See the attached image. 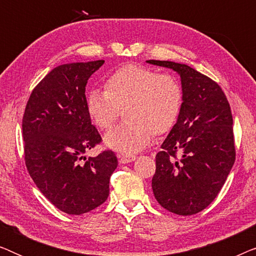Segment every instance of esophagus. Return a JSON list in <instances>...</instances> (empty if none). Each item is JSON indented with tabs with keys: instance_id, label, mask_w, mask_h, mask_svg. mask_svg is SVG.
Instances as JSON below:
<instances>
[{
	"instance_id": "34e87169",
	"label": "esophagus",
	"mask_w": 256,
	"mask_h": 256,
	"mask_svg": "<svg viewBox=\"0 0 256 256\" xmlns=\"http://www.w3.org/2000/svg\"><path fill=\"white\" fill-rule=\"evenodd\" d=\"M118 162H120V164H127L136 160V156L132 155V154H124V155H118Z\"/></svg>"
}]
</instances>
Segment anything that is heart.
I'll use <instances>...</instances> for the list:
<instances>
[{"mask_svg":"<svg viewBox=\"0 0 256 256\" xmlns=\"http://www.w3.org/2000/svg\"><path fill=\"white\" fill-rule=\"evenodd\" d=\"M184 93L176 76L138 64H126L108 76L104 92L87 94V114L96 127L108 130L124 110L126 124L104 136L108 148L136 152L157 136L172 130L183 107Z\"/></svg>","mask_w":256,"mask_h":256,"instance_id":"b5f03b06","label":"heart"}]
</instances>
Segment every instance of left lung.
<instances>
[{
  "label": "left lung",
  "instance_id": "8db88e82",
  "mask_svg": "<svg viewBox=\"0 0 256 256\" xmlns=\"http://www.w3.org/2000/svg\"><path fill=\"white\" fill-rule=\"evenodd\" d=\"M146 62L176 71L184 93L177 124L156 155L154 196L174 214H196L214 200L236 160L230 104L218 84L190 66Z\"/></svg>",
  "mask_w": 256,
  "mask_h": 256
}]
</instances>
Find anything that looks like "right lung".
I'll return each mask as SVG.
<instances>
[{"mask_svg": "<svg viewBox=\"0 0 256 256\" xmlns=\"http://www.w3.org/2000/svg\"><path fill=\"white\" fill-rule=\"evenodd\" d=\"M104 62L57 66L34 87L23 115L26 169L42 194L68 214L80 216L104 204L118 166L112 150L84 156L101 142L87 114L85 90Z\"/></svg>", "mask_w": 256, "mask_h": 256, "instance_id": "obj_1", "label": "right lung"}]
</instances>
